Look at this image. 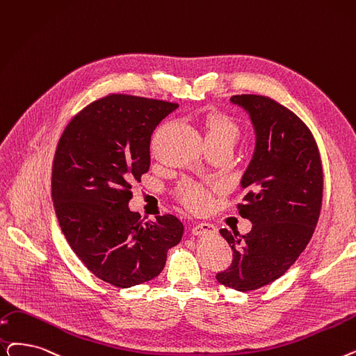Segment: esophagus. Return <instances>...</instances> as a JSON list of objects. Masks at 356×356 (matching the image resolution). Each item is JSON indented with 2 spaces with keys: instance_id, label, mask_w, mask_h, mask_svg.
<instances>
[{
  "instance_id": "34e87169",
  "label": "esophagus",
  "mask_w": 356,
  "mask_h": 356,
  "mask_svg": "<svg viewBox=\"0 0 356 356\" xmlns=\"http://www.w3.org/2000/svg\"><path fill=\"white\" fill-rule=\"evenodd\" d=\"M216 228L212 224L208 222H199L192 228V234L193 236H202V234H215Z\"/></svg>"
}]
</instances>
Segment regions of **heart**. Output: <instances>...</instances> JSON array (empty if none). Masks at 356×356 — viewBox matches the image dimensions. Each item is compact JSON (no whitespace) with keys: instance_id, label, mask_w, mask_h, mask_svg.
<instances>
[{"instance_id":"heart-1","label":"heart","mask_w":356,"mask_h":356,"mask_svg":"<svg viewBox=\"0 0 356 356\" xmlns=\"http://www.w3.org/2000/svg\"><path fill=\"white\" fill-rule=\"evenodd\" d=\"M240 136L238 123L225 113L212 112L205 119V143L208 147L228 145L233 147ZM177 195L181 202L191 209L202 211L211 204V192L204 184L183 181Z\"/></svg>"}]
</instances>
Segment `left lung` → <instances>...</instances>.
Returning a JSON list of instances; mask_svg holds the SVG:
<instances>
[{"instance_id":"1","label":"left lung","mask_w":356,"mask_h":356,"mask_svg":"<svg viewBox=\"0 0 356 356\" xmlns=\"http://www.w3.org/2000/svg\"><path fill=\"white\" fill-rule=\"evenodd\" d=\"M231 102L249 113L256 134L237 205L253 227L245 236L220 229L233 264L216 273V281L245 292L282 276L312 240L323 200V167L312 131L285 106L259 95Z\"/></svg>"}]
</instances>
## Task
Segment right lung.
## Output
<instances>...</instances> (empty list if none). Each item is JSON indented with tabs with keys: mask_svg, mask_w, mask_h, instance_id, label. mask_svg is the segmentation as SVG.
Masks as SVG:
<instances>
[{
	"mask_svg": "<svg viewBox=\"0 0 356 356\" xmlns=\"http://www.w3.org/2000/svg\"><path fill=\"white\" fill-rule=\"evenodd\" d=\"M177 103L109 95L76 113L59 138L52 200L72 252L118 288L148 282L164 269L183 224L175 215L144 221L128 207L132 181L148 172L151 135Z\"/></svg>",
	"mask_w": 356,
	"mask_h": 356,
	"instance_id": "obj_1",
	"label": "right lung"
}]
</instances>
